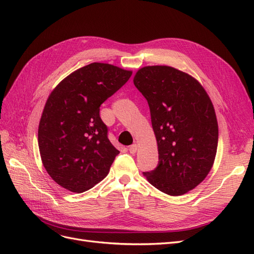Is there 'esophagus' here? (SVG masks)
<instances>
[{
    "mask_svg": "<svg viewBox=\"0 0 254 254\" xmlns=\"http://www.w3.org/2000/svg\"><path fill=\"white\" fill-rule=\"evenodd\" d=\"M137 150V145L136 144H133L131 146H129V151L130 153H135Z\"/></svg>",
    "mask_w": 254,
    "mask_h": 254,
    "instance_id": "obj_1",
    "label": "esophagus"
}]
</instances>
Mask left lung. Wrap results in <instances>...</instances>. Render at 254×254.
Listing matches in <instances>:
<instances>
[{"label": "left lung", "mask_w": 254, "mask_h": 254, "mask_svg": "<svg viewBox=\"0 0 254 254\" xmlns=\"http://www.w3.org/2000/svg\"><path fill=\"white\" fill-rule=\"evenodd\" d=\"M133 83L147 99L159 164L143 173L151 186L180 196L201 183L214 164L218 124L211 99L193 76L173 66L148 65Z\"/></svg>", "instance_id": "left-lung-1"}]
</instances>
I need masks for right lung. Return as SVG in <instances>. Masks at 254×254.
Listing matches in <instances>:
<instances>
[{"label":"right lung","mask_w":254,"mask_h":254,"mask_svg":"<svg viewBox=\"0 0 254 254\" xmlns=\"http://www.w3.org/2000/svg\"><path fill=\"white\" fill-rule=\"evenodd\" d=\"M132 72L93 63L61 80L41 115L38 144L42 163L60 187L82 193L108 175L120 151L108 139L99 107Z\"/></svg>","instance_id":"obj_1"}]
</instances>
